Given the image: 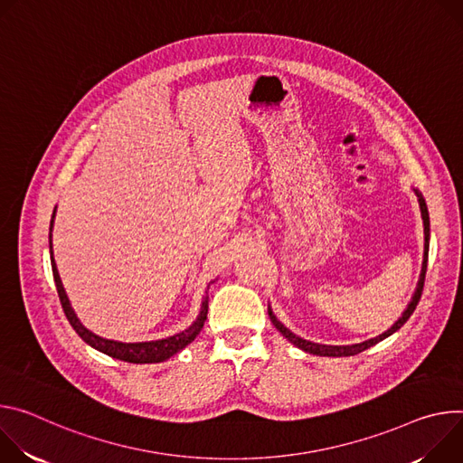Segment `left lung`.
<instances>
[{
    "label": "left lung",
    "mask_w": 463,
    "mask_h": 463,
    "mask_svg": "<svg viewBox=\"0 0 463 463\" xmlns=\"http://www.w3.org/2000/svg\"><path fill=\"white\" fill-rule=\"evenodd\" d=\"M414 193H416V196H418V202H420V210H421V219H423V228H425V251H423V267H421V274H420V281H418V287H416V290H414V294H412V299L408 301V305H406V309L402 311V315L399 317V320L390 327V329H386L384 333H381V335H377V336H373V338H370V340H364V342H358V344H349V345H329V344H318V342H311V340H305V338H301V336H298V335H294L290 329H287L278 318H276V315H274V311H272V307L269 305V317H270V322L274 324V327L290 342V344H294L296 347H299L301 351H305V353H311V354H318V356H351V354H356V353H361V351H364V349H368V347H372V345H375V344H379L381 340H384V338H388V336H392L395 331H399L404 324H406V320L412 317V313L416 311V307H418V303H420V299H421V292H423V285H425V274H427V261H429V239H430V219H429V210H427V202H425V198H423V194L420 193V189H414Z\"/></svg>",
    "instance_id": "1"
}]
</instances>
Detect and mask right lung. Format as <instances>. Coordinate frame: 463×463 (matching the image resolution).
<instances>
[{
	"label": "right lung",
	"mask_w": 463,
	"mask_h": 463,
	"mask_svg": "<svg viewBox=\"0 0 463 463\" xmlns=\"http://www.w3.org/2000/svg\"><path fill=\"white\" fill-rule=\"evenodd\" d=\"M55 215H57V208L53 210V215H51V224H49V255H51V270H53V279H55V285H57V292H59V298H61V303H62V309L66 313V318L70 320L71 327L77 331V335L88 344L91 345L93 349L105 353L112 358H118V361H125V363H132V364H154V363H164L167 361V358H171L173 354H176L178 351H182L185 345H189L196 336L198 333L202 331L203 327V322L205 318H208V290H210V285L215 283L212 281L208 285V288H205V294L202 298V305H200V311L194 318V322L176 333V335H171V336H165V338H158V340H148V342H118V340H110V338H102L95 333H91L90 329H86L80 320L77 318L73 307L70 303V298L64 290V285H62V279H61V274L57 270V263H55V258H53V224H55Z\"/></svg>",
	"instance_id": "right-lung-1"
}]
</instances>
